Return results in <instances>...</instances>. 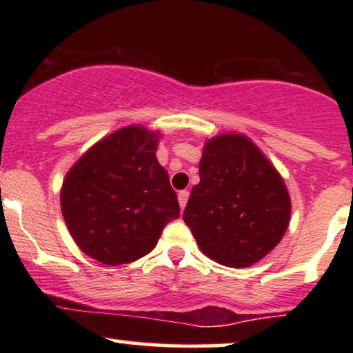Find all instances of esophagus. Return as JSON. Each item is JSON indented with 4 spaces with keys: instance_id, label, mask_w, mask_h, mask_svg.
<instances>
[{
    "instance_id": "esophagus-1",
    "label": "esophagus",
    "mask_w": 353,
    "mask_h": 353,
    "mask_svg": "<svg viewBox=\"0 0 353 353\" xmlns=\"http://www.w3.org/2000/svg\"><path fill=\"white\" fill-rule=\"evenodd\" d=\"M188 199H189V190H181V192L177 194V201H179L181 209L185 208V204H188Z\"/></svg>"
}]
</instances>
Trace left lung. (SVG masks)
<instances>
[{
  "mask_svg": "<svg viewBox=\"0 0 353 353\" xmlns=\"http://www.w3.org/2000/svg\"><path fill=\"white\" fill-rule=\"evenodd\" d=\"M199 177L184 222L208 257L228 267H249L281 242L289 225L290 197L252 141L241 134L210 139Z\"/></svg>",
  "mask_w": 353,
  "mask_h": 353,
  "instance_id": "8db88e82",
  "label": "left lung"
}]
</instances>
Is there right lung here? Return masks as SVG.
<instances>
[{
	"mask_svg": "<svg viewBox=\"0 0 353 353\" xmlns=\"http://www.w3.org/2000/svg\"><path fill=\"white\" fill-rule=\"evenodd\" d=\"M156 149L157 134L129 125L92 145L68 172L61 210L89 257L106 265L134 262L179 217L177 196Z\"/></svg>",
	"mask_w": 353,
	"mask_h": 353,
	"instance_id": "add662e5",
	"label": "right lung"
}]
</instances>
